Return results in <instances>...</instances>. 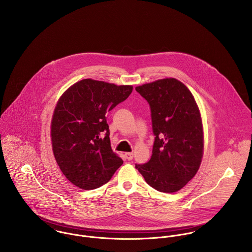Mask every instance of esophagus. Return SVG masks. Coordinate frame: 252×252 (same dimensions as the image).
I'll return each instance as SVG.
<instances>
[{
	"instance_id": "obj_1",
	"label": "esophagus",
	"mask_w": 252,
	"mask_h": 252,
	"mask_svg": "<svg viewBox=\"0 0 252 252\" xmlns=\"http://www.w3.org/2000/svg\"><path fill=\"white\" fill-rule=\"evenodd\" d=\"M125 157L128 159V160H132L133 157H134V154L132 152H126L125 153Z\"/></svg>"
}]
</instances>
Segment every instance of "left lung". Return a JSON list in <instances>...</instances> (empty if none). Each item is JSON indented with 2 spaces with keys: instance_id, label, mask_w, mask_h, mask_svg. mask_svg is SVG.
<instances>
[{
  "instance_id": "left-lung-1",
  "label": "left lung",
  "mask_w": 252,
  "mask_h": 252,
  "mask_svg": "<svg viewBox=\"0 0 252 252\" xmlns=\"http://www.w3.org/2000/svg\"><path fill=\"white\" fill-rule=\"evenodd\" d=\"M148 102L155 135L152 155L136 165L151 187L174 193L198 172L204 154V129L200 109L190 90L169 77L137 86Z\"/></svg>"
}]
</instances>
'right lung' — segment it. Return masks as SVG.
I'll return each mask as SVG.
<instances>
[{
    "label": "right lung",
    "mask_w": 252,
    "mask_h": 252,
    "mask_svg": "<svg viewBox=\"0 0 252 252\" xmlns=\"http://www.w3.org/2000/svg\"><path fill=\"white\" fill-rule=\"evenodd\" d=\"M132 91V85L86 78L59 98L50 126L52 150L60 170L76 187L98 188L123 164L111 149L106 114Z\"/></svg>",
    "instance_id": "right-lung-1"
}]
</instances>
